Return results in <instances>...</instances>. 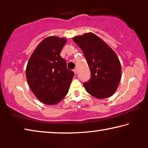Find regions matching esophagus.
<instances>
[{"instance_id":"esophagus-1","label":"esophagus","mask_w":148,"mask_h":148,"mask_svg":"<svg viewBox=\"0 0 148 148\" xmlns=\"http://www.w3.org/2000/svg\"><path fill=\"white\" fill-rule=\"evenodd\" d=\"M73 71H74V74H77V69H74V70H73Z\"/></svg>"}]
</instances>
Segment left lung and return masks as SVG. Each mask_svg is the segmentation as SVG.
I'll use <instances>...</instances> for the list:
<instances>
[{"label": "left lung", "instance_id": "obj_1", "mask_svg": "<svg viewBox=\"0 0 148 148\" xmlns=\"http://www.w3.org/2000/svg\"><path fill=\"white\" fill-rule=\"evenodd\" d=\"M72 39L83 51L91 72V79L84 84L86 91L99 99L112 96L121 77V66L116 53L92 32Z\"/></svg>", "mask_w": 148, "mask_h": 148}]
</instances>
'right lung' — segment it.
Instances as JSON below:
<instances>
[{
	"label": "right lung",
	"instance_id": "1",
	"mask_svg": "<svg viewBox=\"0 0 148 148\" xmlns=\"http://www.w3.org/2000/svg\"><path fill=\"white\" fill-rule=\"evenodd\" d=\"M66 39L48 36L34 49L27 62V81L31 91L42 103L56 104L69 92L74 73L67 69L60 56Z\"/></svg>",
	"mask_w": 148,
	"mask_h": 148
}]
</instances>
